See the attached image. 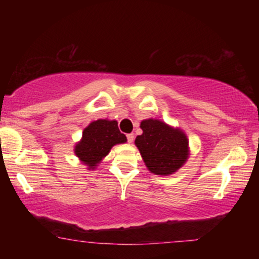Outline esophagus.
<instances>
[{"mask_svg":"<svg viewBox=\"0 0 259 259\" xmlns=\"http://www.w3.org/2000/svg\"><path fill=\"white\" fill-rule=\"evenodd\" d=\"M134 138H135L134 134H128V135H126V139H128V143H133L134 142Z\"/></svg>","mask_w":259,"mask_h":259,"instance_id":"obj_1","label":"esophagus"}]
</instances>
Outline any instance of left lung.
Segmentation results:
<instances>
[{
    "mask_svg": "<svg viewBox=\"0 0 259 259\" xmlns=\"http://www.w3.org/2000/svg\"><path fill=\"white\" fill-rule=\"evenodd\" d=\"M140 128L143 134L136 137L135 144L152 174L169 176L182 168L190 153L183 130L154 119L142 121Z\"/></svg>",
    "mask_w": 259,
    "mask_h": 259,
    "instance_id": "8db88e82",
    "label": "left lung"
}]
</instances>
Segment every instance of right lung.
Wrapping results in <instances>:
<instances>
[{"instance_id": "obj_1", "label": "right lung", "mask_w": 259, "mask_h": 259, "mask_svg": "<svg viewBox=\"0 0 259 259\" xmlns=\"http://www.w3.org/2000/svg\"><path fill=\"white\" fill-rule=\"evenodd\" d=\"M126 142L115 120L100 119L91 122L83 130L82 138L74 147V153L88 169H95L116 144Z\"/></svg>"}]
</instances>
